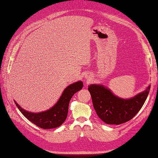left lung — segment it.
I'll return each mask as SVG.
<instances>
[{
	"label": "left lung",
	"mask_w": 158,
	"mask_h": 158,
	"mask_svg": "<svg viewBox=\"0 0 158 158\" xmlns=\"http://www.w3.org/2000/svg\"><path fill=\"white\" fill-rule=\"evenodd\" d=\"M150 88L149 85L145 91L130 99L118 97L101 85H89L88 90L98 117L107 124L119 125L137 114L145 103Z\"/></svg>",
	"instance_id": "obj_1"
}]
</instances>
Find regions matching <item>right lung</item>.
Listing matches in <instances>:
<instances>
[{
  "instance_id": "1",
  "label": "right lung",
  "mask_w": 158,
  "mask_h": 158,
  "mask_svg": "<svg viewBox=\"0 0 158 158\" xmlns=\"http://www.w3.org/2000/svg\"><path fill=\"white\" fill-rule=\"evenodd\" d=\"M82 87H83V83L82 81L76 82L69 85L64 90L57 103L51 109L44 112L39 113L30 112L19 106V105L15 101V103L24 117L40 128L43 129L57 128L62 125L66 120L68 114L69 101L72 96L74 95L75 93L82 89Z\"/></svg>"
}]
</instances>
